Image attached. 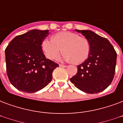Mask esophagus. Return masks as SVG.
<instances>
[{"instance_id": "esophagus-1", "label": "esophagus", "mask_w": 123, "mask_h": 123, "mask_svg": "<svg viewBox=\"0 0 123 123\" xmlns=\"http://www.w3.org/2000/svg\"><path fill=\"white\" fill-rule=\"evenodd\" d=\"M59 66H60V67H61V68H66V67L67 66L64 65V64H60Z\"/></svg>"}]
</instances>
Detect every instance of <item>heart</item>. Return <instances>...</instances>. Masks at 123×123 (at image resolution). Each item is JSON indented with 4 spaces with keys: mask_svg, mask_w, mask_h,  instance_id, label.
I'll list each match as a JSON object with an SVG mask.
<instances>
[{
    "mask_svg": "<svg viewBox=\"0 0 123 123\" xmlns=\"http://www.w3.org/2000/svg\"><path fill=\"white\" fill-rule=\"evenodd\" d=\"M42 49L46 57L50 60L56 59L62 52L63 59L75 64L85 61L90 52L88 40L77 33L62 31L56 33L52 39H45L42 43Z\"/></svg>",
    "mask_w": 123,
    "mask_h": 123,
    "instance_id": "obj_1",
    "label": "heart"
}]
</instances>
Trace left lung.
<instances>
[{"label": "left lung", "instance_id": "8db88e82", "mask_svg": "<svg viewBox=\"0 0 123 123\" xmlns=\"http://www.w3.org/2000/svg\"><path fill=\"white\" fill-rule=\"evenodd\" d=\"M90 44V52L84 62L77 66V73L70 81L80 90L96 93L105 90L113 80L117 53L106 38L90 30H78Z\"/></svg>", "mask_w": 123, "mask_h": 123}]
</instances>
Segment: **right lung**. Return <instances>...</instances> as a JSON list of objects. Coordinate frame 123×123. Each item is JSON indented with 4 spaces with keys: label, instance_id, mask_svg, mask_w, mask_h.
I'll list each match as a JSON object with an SVG mask.
<instances>
[{
    "label": "right lung",
    "instance_id": "1",
    "mask_svg": "<svg viewBox=\"0 0 123 123\" xmlns=\"http://www.w3.org/2000/svg\"><path fill=\"white\" fill-rule=\"evenodd\" d=\"M48 30H32L15 37L5 49L6 71L9 81L18 90L36 92L52 79L59 64L46 59L42 43Z\"/></svg>",
    "mask_w": 123,
    "mask_h": 123
}]
</instances>
